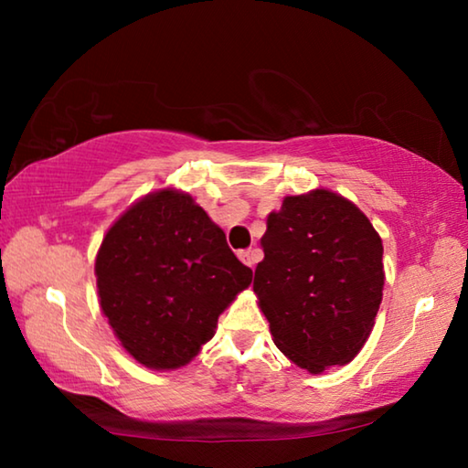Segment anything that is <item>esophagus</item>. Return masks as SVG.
Segmentation results:
<instances>
[{"label": "esophagus", "instance_id": "obj_1", "mask_svg": "<svg viewBox=\"0 0 468 468\" xmlns=\"http://www.w3.org/2000/svg\"><path fill=\"white\" fill-rule=\"evenodd\" d=\"M237 256H239V260H241L245 266L253 268V266L258 264V260H260V250H241L239 253H237Z\"/></svg>", "mask_w": 468, "mask_h": 468}]
</instances>
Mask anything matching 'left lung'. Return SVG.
<instances>
[{
  "label": "left lung",
  "instance_id": "obj_1",
  "mask_svg": "<svg viewBox=\"0 0 468 468\" xmlns=\"http://www.w3.org/2000/svg\"><path fill=\"white\" fill-rule=\"evenodd\" d=\"M260 243L253 292L274 345L310 374L357 357L384 291V245L369 218L318 187L284 197Z\"/></svg>",
  "mask_w": 468,
  "mask_h": 468
}]
</instances>
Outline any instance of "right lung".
Returning <instances> with one entry per match:
<instances>
[{
    "label": "right lung",
    "instance_id": "obj_1",
    "mask_svg": "<svg viewBox=\"0 0 468 468\" xmlns=\"http://www.w3.org/2000/svg\"><path fill=\"white\" fill-rule=\"evenodd\" d=\"M94 274L113 335L133 359L158 371L187 366L251 282L223 229L176 187L140 197L109 227Z\"/></svg>",
    "mask_w": 468,
    "mask_h": 468
}]
</instances>
